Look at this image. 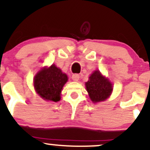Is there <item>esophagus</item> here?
Returning a JSON list of instances; mask_svg holds the SVG:
<instances>
[{"mask_svg":"<svg viewBox=\"0 0 150 150\" xmlns=\"http://www.w3.org/2000/svg\"><path fill=\"white\" fill-rule=\"evenodd\" d=\"M79 78H80V75L78 74H74V75H73V76H72V79L74 81H78Z\"/></svg>","mask_w":150,"mask_h":150,"instance_id":"obj_1","label":"esophagus"}]
</instances>
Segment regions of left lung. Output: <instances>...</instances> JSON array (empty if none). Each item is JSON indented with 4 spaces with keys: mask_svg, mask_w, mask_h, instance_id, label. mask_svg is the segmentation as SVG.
I'll list each match as a JSON object with an SVG mask.
<instances>
[{
    "mask_svg": "<svg viewBox=\"0 0 150 150\" xmlns=\"http://www.w3.org/2000/svg\"><path fill=\"white\" fill-rule=\"evenodd\" d=\"M85 86L93 103L105 101L109 97L113 91L112 84L98 70L89 76Z\"/></svg>",
    "mask_w": 150,
    "mask_h": 150,
    "instance_id": "8db88e82",
    "label": "left lung"
}]
</instances>
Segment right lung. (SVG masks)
<instances>
[{
    "label": "right lung",
    "mask_w": 150,
    "mask_h": 150,
    "mask_svg": "<svg viewBox=\"0 0 150 150\" xmlns=\"http://www.w3.org/2000/svg\"><path fill=\"white\" fill-rule=\"evenodd\" d=\"M68 80L66 74L53 64L38 72L34 78V87L44 100L57 102L61 100L62 89Z\"/></svg>",
    "instance_id": "obj_1"
}]
</instances>
